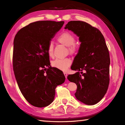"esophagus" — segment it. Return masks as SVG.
<instances>
[{
	"label": "esophagus",
	"instance_id": "esophagus-1",
	"mask_svg": "<svg viewBox=\"0 0 125 125\" xmlns=\"http://www.w3.org/2000/svg\"><path fill=\"white\" fill-rule=\"evenodd\" d=\"M63 74H64L65 78H67V73L64 72V73H63Z\"/></svg>",
	"mask_w": 125,
	"mask_h": 125
}]
</instances>
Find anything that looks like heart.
Returning <instances> with one entry per match:
<instances>
[{"instance_id": "1", "label": "heart", "mask_w": 125, "mask_h": 125, "mask_svg": "<svg viewBox=\"0 0 125 125\" xmlns=\"http://www.w3.org/2000/svg\"><path fill=\"white\" fill-rule=\"evenodd\" d=\"M57 41L60 44L68 47V51L70 54H74L77 53L78 47L74 44L75 38L72 33L68 32L62 33L57 37ZM53 44L52 42H50L47 48V54L50 57H53ZM72 61L67 58L63 59H55L51 62V65L53 67L62 71H67Z\"/></svg>"}]
</instances>
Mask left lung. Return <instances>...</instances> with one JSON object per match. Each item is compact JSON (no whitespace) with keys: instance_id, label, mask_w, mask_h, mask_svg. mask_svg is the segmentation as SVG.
Returning a JSON list of instances; mask_svg holds the SVG:
<instances>
[{"instance_id":"8db88e82","label":"left lung","mask_w":125,"mask_h":125,"mask_svg":"<svg viewBox=\"0 0 125 125\" xmlns=\"http://www.w3.org/2000/svg\"><path fill=\"white\" fill-rule=\"evenodd\" d=\"M65 29L72 31L81 42L71 67L78 72L68 75L67 79L77 85V100L95 105L105 95L109 83L110 58L105 38L98 29L84 21H69Z\"/></svg>"}]
</instances>
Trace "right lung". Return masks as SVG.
<instances>
[{
	"label": "right lung",
	"mask_w": 125,
	"mask_h": 125,
	"mask_svg": "<svg viewBox=\"0 0 125 125\" xmlns=\"http://www.w3.org/2000/svg\"><path fill=\"white\" fill-rule=\"evenodd\" d=\"M64 21H38L20 29L14 37L13 67L18 85L33 106L44 107L54 100L55 88L65 82L60 70L50 66L47 48Z\"/></svg>",
	"instance_id": "1"
}]
</instances>
